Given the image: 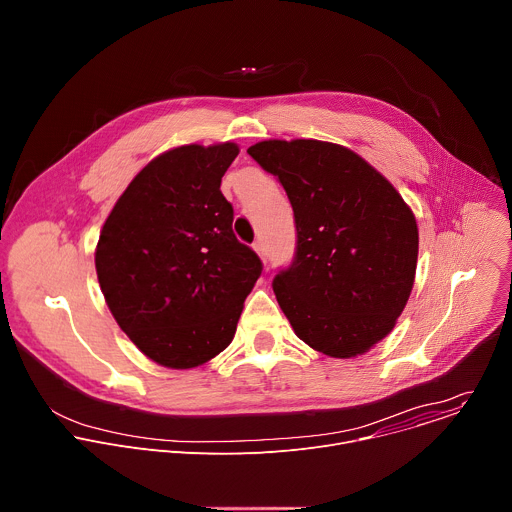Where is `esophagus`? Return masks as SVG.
Instances as JSON below:
<instances>
[{
    "label": "esophagus",
    "instance_id": "1",
    "mask_svg": "<svg viewBox=\"0 0 512 512\" xmlns=\"http://www.w3.org/2000/svg\"><path fill=\"white\" fill-rule=\"evenodd\" d=\"M253 251L259 255V259H261L263 263H267V249H265V245H263L261 241H257V243L253 245Z\"/></svg>",
    "mask_w": 512,
    "mask_h": 512
}]
</instances>
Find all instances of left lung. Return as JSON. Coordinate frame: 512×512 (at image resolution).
I'll return each mask as SVG.
<instances>
[{"label": "left lung", "mask_w": 512, "mask_h": 512, "mask_svg": "<svg viewBox=\"0 0 512 512\" xmlns=\"http://www.w3.org/2000/svg\"><path fill=\"white\" fill-rule=\"evenodd\" d=\"M247 154L279 178L296 216V261L273 279L281 312L326 356L369 352L411 296L419 251L411 206L340 143L265 139Z\"/></svg>", "instance_id": "8db88e82"}]
</instances>
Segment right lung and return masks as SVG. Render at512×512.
Listing matches in <instances>:
<instances>
[{"label":"right lung","mask_w":512,"mask_h":512,"mask_svg":"<svg viewBox=\"0 0 512 512\" xmlns=\"http://www.w3.org/2000/svg\"><path fill=\"white\" fill-rule=\"evenodd\" d=\"M235 141L186 143L156 156L127 184L95 247L107 308L160 367L186 371L221 354L261 273L233 235L221 178Z\"/></svg>","instance_id":"right-lung-1"}]
</instances>
